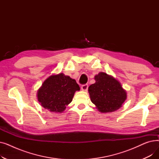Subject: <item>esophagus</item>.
I'll list each match as a JSON object with an SVG mask.
<instances>
[{"label":"esophagus","mask_w":159,"mask_h":159,"mask_svg":"<svg viewBox=\"0 0 159 159\" xmlns=\"http://www.w3.org/2000/svg\"><path fill=\"white\" fill-rule=\"evenodd\" d=\"M88 84H84L81 86V89L84 91H86L88 90Z\"/></svg>","instance_id":"34e87169"}]
</instances>
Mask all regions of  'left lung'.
I'll list each match as a JSON object with an SVG mask.
<instances>
[{"instance_id": "left-lung-1", "label": "left lung", "mask_w": 159, "mask_h": 159, "mask_svg": "<svg viewBox=\"0 0 159 159\" xmlns=\"http://www.w3.org/2000/svg\"><path fill=\"white\" fill-rule=\"evenodd\" d=\"M95 83L88 88L91 101L101 113L115 111L122 107L127 98V93L120 82L104 72L95 76Z\"/></svg>"}]
</instances>
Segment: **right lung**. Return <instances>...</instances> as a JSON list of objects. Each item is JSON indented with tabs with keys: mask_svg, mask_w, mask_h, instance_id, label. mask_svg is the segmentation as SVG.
Listing matches in <instances>:
<instances>
[{
	"mask_svg": "<svg viewBox=\"0 0 159 159\" xmlns=\"http://www.w3.org/2000/svg\"><path fill=\"white\" fill-rule=\"evenodd\" d=\"M80 87L75 79L63 73L50 75L37 91L39 104L54 113L63 112L71 101L75 91Z\"/></svg>",
	"mask_w": 159,
	"mask_h": 159,
	"instance_id": "add662e5",
	"label": "right lung"
}]
</instances>
